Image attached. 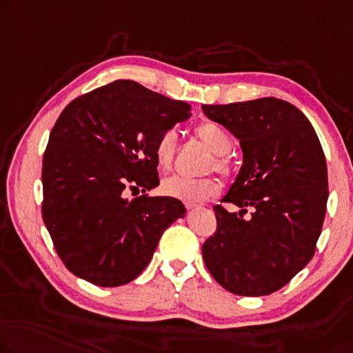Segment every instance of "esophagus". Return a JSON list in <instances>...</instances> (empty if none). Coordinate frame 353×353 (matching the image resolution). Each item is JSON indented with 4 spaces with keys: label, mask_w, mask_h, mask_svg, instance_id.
<instances>
[{
    "label": "esophagus",
    "mask_w": 353,
    "mask_h": 353,
    "mask_svg": "<svg viewBox=\"0 0 353 353\" xmlns=\"http://www.w3.org/2000/svg\"><path fill=\"white\" fill-rule=\"evenodd\" d=\"M185 208H187L188 210H192V209H196L198 204H196V203H188V201H185Z\"/></svg>",
    "instance_id": "34e87169"
}]
</instances>
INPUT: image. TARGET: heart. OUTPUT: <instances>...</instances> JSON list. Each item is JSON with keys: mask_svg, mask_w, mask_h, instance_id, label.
Here are the masks:
<instances>
[{"mask_svg": "<svg viewBox=\"0 0 353 353\" xmlns=\"http://www.w3.org/2000/svg\"><path fill=\"white\" fill-rule=\"evenodd\" d=\"M194 134L204 145H208L215 154V170L228 174L230 160L228 154L233 149V138L223 126L215 122H201L194 128ZM177 134L174 130H166L160 134L155 143V160L160 170L168 171L172 166L176 154ZM220 190V183L214 177L188 179L182 176L166 177L161 182V192L168 196L181 199V201L196 203L209 196H214Z\"/></svg>", "mask_w": 353, "mask_h": 353, "instance_id": "heart-1", "label": "heart"}]
</instances>
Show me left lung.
<instances>
[{"label":"left lung","instance_id":"obj_1","mask_svg":"<svg viewBox=\"0 0 353 353\" xmlns=\"http://www.w3.org/2000/svg\"><path fill=\"white\" fill-rule=\"evenodd\" d=\"M243 149V166L223 203L217 231L203 244L212 277L241 296L277 292L307 265L322 233L328 201L327 160L306 115L277 98L203 104ZM252 208L250 219L242 212Z\"/></svg>","mask_w":353,"mask_h":353}]
</instances>
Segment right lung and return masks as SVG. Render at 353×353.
Listing matches in <instances>:
<instances>
[{"mask_svg":"<svg viewBox=\"0 0 353 353\" xmlns=\"http://www.w3.org/2000/svg\"><path fill=\"white\" fill-rule=\"evenodd\" d=\"M190 106L133 81H115L68 104L42 160V219L60 260L98 287L134 281L163 231L185 215L171 196L128 199L159 185L155 143Z\"/></svg>","mask_w":353,"mask_h":353,"instance_id":"add662e5","label":"right lung"}]
</instances>
